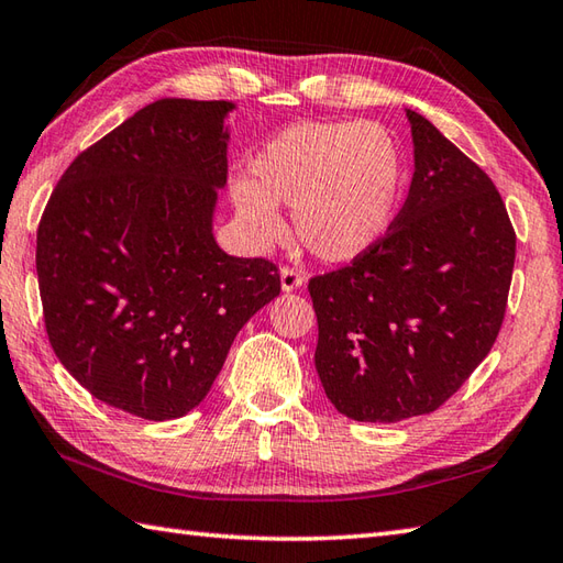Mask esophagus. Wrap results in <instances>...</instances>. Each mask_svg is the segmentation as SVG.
<instances>
[{
  "instance_id": "1",
  "label": "esophagus",
  "mask_w": 563,
  "mask_h": 563,
  "mask_svg": "<svg viewBox=\"0 0 563 563\" xmlns=\"http://www.w3.org/2000/svg\"><path fill=\"white\" fill-rule=\"evenodd\" d=\"M302 283H305V273L300 268L283 266V271H280V285H283L285 292H292L297 288H302Z\"/></svg>"
}]
</instances>
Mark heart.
Segmentation results:
<instances>
[{
  "mask_svg": "<svg viewBox=\"0 0 563 563\" xmlns=\"http://www.w3.org/2000/svg\"><path fill=\"white\" fill-rule=\"evenodd\" d=\"M402 148L376 121H307L285 129L249 163L234 205L251 236L268 244L292 209L295 234L322 261H349L385 234L400 200Z\"/></svg>",
  "mask_w": 563,
  "mask_h": 563,
  "instance_id": "b5f03b06",
  "label": "heart"
}]
</instances>
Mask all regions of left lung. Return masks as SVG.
<instances>
[{
    "mask_svg": "<svg viewBox=\"0 0 563 563\" xmlns=\"http://www.w3.org/2000/svg\"><path fill=\"white\" fill-rule=\"evenodd\" d=\"M410 195L368 251L310 278L314 366L356 422H400L442 407L488 356L508 310L517 236L498 187L407 109Z\"/></svg>",
    "mask_w": 563,
    "mask_h": 563,
    "instance_id": "obj_1",
    "label": "left lung"
}]
</instances>
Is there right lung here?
<instances>
[{
    "label": "right lung",
    "mask_w": 563,
    "mask_h": 563,
    "mask_svg": "<svg viewBox=\"0 0 563 563\" xmlns=\"http://www.w3.org/2000/svg\"><path fill=\"white\" fill-rule=\"evenodd\" d=\"M224 99H158L77 156L36 234L55 356L97 400L175 420L205 400L239 329L280 292L268 258L217 246Z\"/></svg>",
    "instance_id": "add662e5"
}]
</instances>
